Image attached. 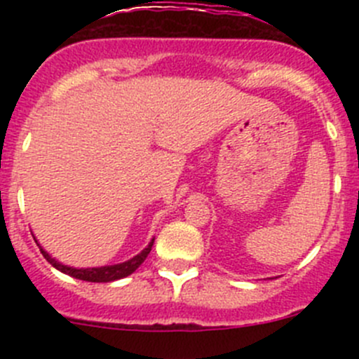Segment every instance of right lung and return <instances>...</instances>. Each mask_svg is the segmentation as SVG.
Instances as JSON below:
<instances>
[{
  "label": "right lung",
  "instance_id": "add662e5",
  "mask_svg": "<svg viewBox=\"0 0 359 359\" xmlns=\"http://www.w3.org/2000/svg\"><path fill=\"white\" fill-rule=\"evenodd\" d=\"M153 243H154V240L151 241V243L147 245V248H144L142 252L139 253V255H135V257H133V259L126 260V262L116 264V266L92 267V269H76V267L62 266V264L57 262L55 259H52V257H50L48 253H46L43 248H41V253H43V257H45V259L48 260V262L52 264L53 267H55V269L62 271V273L69 274V276L78 278V280H83V281H92V283H109V281L121 280V278H125V276H128V274H132L133 271H135L137 267H139L140 264H142L144 260L147 259V255H149L151 248H153Z\"/></svg>",
  "mask_w": 359,
  "mask_h": 359
}]
</instances>
